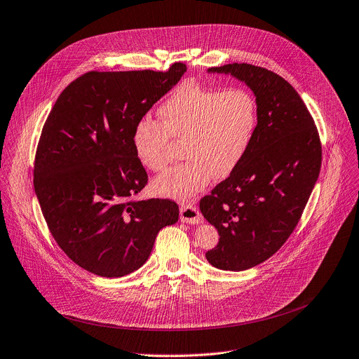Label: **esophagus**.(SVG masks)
Instances as JSON below:
<instances>
[{
    "label": "esophagus",
    "mask_w": 359,
    "mask_h": 359,
    "mask_svg": "<svg viewBox=\"0 0 359 359\" xmlns=\"http://www.w3.org/2000/svg\"><path fill=\"white\" fill-rule=\"evenodd\" d=\"M180 218L182 223L192 224V226L203 223V215L194 205H182L180 208Z\"/></svg>",
    "instance_id": "obj_1"
}]
</instances>
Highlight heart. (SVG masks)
<instances>
[{
  "mask_svg": "<svg viewBox=\"0 0 359 359\" xmlns=\"http://www.w3.org/2000/svg\"><path fill=\"white\" fill-rule=\"evenodd\" d=\"M161 122L142 119L133 130L136 158L151 171L170 162V136L184 141V163L152 181L154 194L187 201L214 178L229 177L249 151L259 123L256 99L247 90L207 89L185 83L159 110Z\"/></svg>",
  "mask_w": 359,
  "mask_h": 359,
  "instance_id": "obj_1",
  "label": "heart"
}]
</instances>
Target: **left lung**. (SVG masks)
<instances>
[{
  "label": "left lung",
  "instance_id": "1",
  "mask_svg": "<svg viewBox=\"0 0 359 359\" xmlns=\"http://www.w3.org/2000/svg\"><path fill=\"white\" fill-rule=\"evenodd\" d=\"M207 72L243 81L259 110L245 156L200 203L219 236L215 249L205 253L208 263L241 271L273 256L294 230L318 181L322 149L308 107L283 77L247 63Z\"/></svg>",
  "mask_w": 359,
  "mask_h": 359
}]
</instances>
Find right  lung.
<instances>
[{
	"label": "right lung",
	"mask_w": 359,
	"mask_h": 359,
	"mask_svg": "<svg viewBox=\"0 0 359 359\" xmlns=\"http://www.w3.org/2000/svg\"><path fill=\"white\" fill-rule=\"evenodd\" d=\"M187 72H90L59 96L44 123L34 191L60 249L100 278H122L149 257L161 229L178 222L170 200L135 201L148 175L136 125Z\"/></svg>",
	"instance_id": "add662e5"
}]
</instances>
